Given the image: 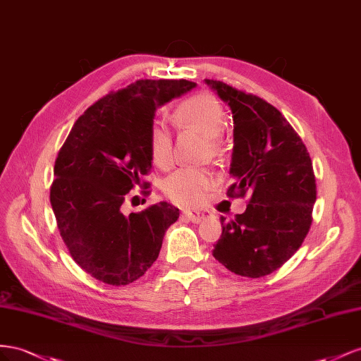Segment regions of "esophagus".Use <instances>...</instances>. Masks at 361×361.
I'll list each match as a JSON object with an SVG mask.
<instances>
[{"instance_id": "1", "label": "esophagus", "mask_w": 361, "mask_h": 361, "mask_svg": "<svg viewBox=\"0 0 361 361\" xmlns=\"http://www.w3.org/2000/svg\"><path fill=\"white\" fill-rule=\"evenodd\" d=\"M183 213L193 224H200L202 219L209 218L210 216V212H207V210H184Z\"/></svg>"}]
</instances>
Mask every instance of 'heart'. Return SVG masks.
Masks as SVG:
<instances>
[{"label": "heart", "instance_id": "heart-1", "mask_svg": "<svg viewBox=\"0 0 361 361\" xmlns=\"http://www.w3.org/2000/svg\"><path fill=\"white\" fill-rule=\"evenodd\" d=\"M173 121L180 127H192L200 130L209 137L213 149L219 148V135L226 126L225 109L221 101L210 94H198L173 110ZM148 147L152 161L157 166H168L172 160V133L160 119L151 122L148 131ZM213 184V175L207 169L186 166L172 172L164 180L163 189L168 197L178 204H198Z\"/></svg>", "mask_w": 361, "mask_h": 361}]
</instances>
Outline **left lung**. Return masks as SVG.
<instances>
[{"instance_id":"1","label":"left lung","mask_w":361,"mask_h":361,"mask_svg":"<svg viewBox=\"0 0 361 361\" xmlns=\"http://www.w3.org/2000/svg\"><path fill=\"white\" fill-rule=\"evenodd\" d=\"M230 106L234 147L230 198L250 195L242 214L225 222L213 257L250 278L269 275L300 250L312 225L316 201L313 163L287 119L260 97L218 80H205Z\"/></svg>"}]
</instances>
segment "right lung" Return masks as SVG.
<instances>
[{
	"instance_id": "right-lung-1",
	"label": "right lung",
	"mask_w": 361,
	"mask_h": 361,
	"mask_svg": "<svg viewBox=\"0 0 361 361\" xmlns=\"http://www.w3.org/2000/svg\"><path fill=\"white\" fill-rule=\"evenodd\" d=\"M197 86L188 80H137L81 115L54 164L49 201L74 262L98 281L127 286L157 260L180 212L168 202L123 213L127 193L149 183L148 131L157 107Z\"/></svg>"
}]
</instances>
